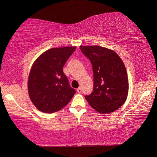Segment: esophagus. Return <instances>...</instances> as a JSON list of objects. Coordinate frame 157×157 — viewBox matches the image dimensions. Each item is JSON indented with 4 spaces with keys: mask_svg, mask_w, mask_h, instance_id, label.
<instances>
[{
    "mask_svg": "<svg viewBox=\"0 0 157 157\" xmlns=\"http://www.w3.org/2000/svg\"><path fill=\"white\" fill-rule=\"evenodd\" d=\"M77 91L78 93H81L82 90H81V88H78L77 89Z\"/></svg>",
    "mask_w": 157,
    "mask_h": 157,
    "instance_id": "obj_1",
    "label": "esophagus"
}]
</instances>
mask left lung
<instances>
[{"instance_id": "8db88e82", "label": "left lung", "mask_w": 157, "mask_h": 157, "mask_svg": "<svg viewBox=\"0 0 157 157\" xmlns=\"http://www.w3.org/2000/svg\"><path fill=\"white\" fill-rule=\"evenodd\" d=\"M82 54L92 65L94 89L85 96L90 105L102 114L111 113L126 101L128 79L125 66L112 50L99 46H80Z\"/></svg>"}]
</instances>
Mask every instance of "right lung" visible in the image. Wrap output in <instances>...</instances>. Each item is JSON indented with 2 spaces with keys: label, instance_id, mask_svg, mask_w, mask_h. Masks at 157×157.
<instances>
[{
  "label": "right lung",
  "instance_id": "add662e5",
  "mask_svg": "<svg viewBox=\"0 0 157 157\" xmlns=\"http://www.w3.org/2000/svg\"><path fill=\"white\" fill-rule=\"evenodd\" d=\"M76 47L66 46L46 50L33 64L28 79V92L39 111L52 113L71 101L75 90L71 88L63 67Z\"/></svg>",
  "mask_w": 157,
  "mask_h": 157
}]
</instances>
